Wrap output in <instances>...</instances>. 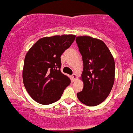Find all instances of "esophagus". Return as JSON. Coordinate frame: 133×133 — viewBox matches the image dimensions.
I'll use <instances>...</instances> for the list:
<instances>
[{"label":"esophagus","mask_w":133,"mask_h":133,"mask_svg":"<svg viewBox=\"0 0 133 133\" xmlns=\"http://www.w3.org/2000/svg\"><path fill=\"white\" fill-rule=\"evenodd\" d=\"M76 77H77V76H76V74H72V76H71V77H72V79L73 80V81H74V80L76 79Z\"/></svg>","instance_id":"34e87169"}]
</instances>
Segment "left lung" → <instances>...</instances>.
<instances>
[{
    "label": "left lung",
    "mask_w": 133,
    "mask_h": 133,
    "mask_svg": "<svg viewBox=\"0 0 133 133\" xmlns=\"http://www.w3.org/2000/svg\"><path fill=\"white\" fill-rule=\"evenodd\" d=\"M76 41L83 62V89L77 93V98L86 105H98L107 98L114 85V58L104 42L99 39L79 36Z\"/></svg>",
    "instance_id": "1"
}]
</instances>
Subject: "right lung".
<instances>
[{"label": "right lung", "instance_id": "1", "mask_svg": "<svg viewBox=\"0 0 133 133\" xmlns=\"http://www.w3.org/2000/svg\"><path fill=\"white\" fill-rule=\"evenodd\" d=\"M76 35L46 37L39 39L26 55L22 71L25 89L33 99L48 105L61 98L70 79L61 72V56Z\"/></svg>", "mask_w": 133, "mask_h": 133}]
</instances>
